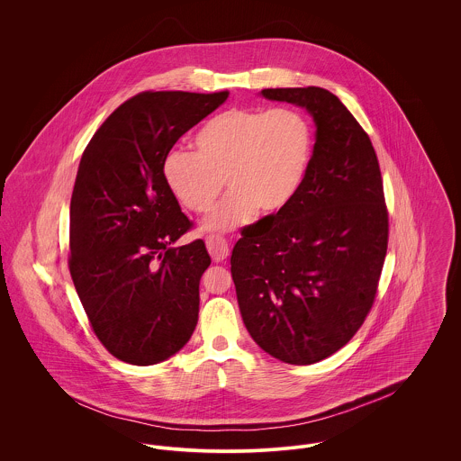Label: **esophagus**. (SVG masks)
Here are the masks:
<instances>
[{
	"label": "esophagus",
	"instance_id": "obj_1",
	"mask_svg": "<svg viewBox=\"0 0 461 461\" xmlns=\"http://www.w3.org/2000/svg\"><path fill=\"white\" fill-rule=\"evenodd\" d=\"M205 247H207V252H209V256L212 258L214 263H220V261L227 259V256H229V245L223 238L209 236L205 240Z\"/></svg>",
	"mask_w": 461,
	"mask_h": 461
}]
</instances>
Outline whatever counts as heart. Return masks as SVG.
I'll use <instances>...</instances> for the list:
<instances>
[{"label":"heart","mask_w":461,"mask_h":461,"mask_svg":"<svg viewBox=\"0 0 461 461\" xmlns=\"http://www.w3.org/2000/svg\"><path fill=\"white\" fill-rule=\"evenodd\" d=\"M194 150L172 149L163 159V181L192 212L212 209L225 186L230 194L205 220V229L227 232L256 212L273 214L291 203L307 176L314 132L309 119L289 108H230L205 121Z\"/></svg>","instance_id":"b5f03b06"}]
</instances>
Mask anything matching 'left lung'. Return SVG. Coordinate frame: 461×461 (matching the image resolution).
<instances>
[{
    "instance_id": "8db88e82",
    "label": "left lung",
    "mask_w": 461,
    "mask_h": 461,
    "mask_svg": "<svg viewBox=\"0 0 461 461\" xmlns=\"http://www.w3.org/2000/svg\"><path fill=\"white\" fill-rule=\"evenodd\" d=\"M318 126L296 197L241 230L230 273L252 339L271 357L316 364L364 325L389 245V211L369 134L329 90L264 88Z\"/></svg>"
}]
</instances>
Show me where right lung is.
Returning <instances> with one entry per match:
<instances>
[{"label":"right lung","instance_id":"add662e5","mask_svg":"<svg viewBox=\"0 0 461 461\" xmlns=\"http://www.w3.org/2000/svg\"><path fill=\"white\" fill-rule=\"evenodd\" d=\"M229 92H140L83 150L70 198L68 271L101 344L119 360L150 366L177 353L198 321V284L211 258L163 181L176 141Z\"/></svg>","mask_w":461,"mask_h":461}]
</instances>
